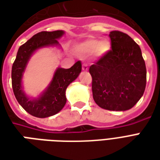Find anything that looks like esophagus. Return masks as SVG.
Segmentation results:
<instances>
[{"mask_svg": "<svg viewBox=\"0 0 160 160\" xmlns=\"http://www.w3.org/2000/svg\"><path fill=\"white\" fill-rule=\"evenodd\" d=\"M82 70H83V71H87V70H88V66H87V64H85V63H84L83 65H82Z\"/></svg>", "mask_w": 160, "mask_h": 160, "instance_id": "obj_1", "label": "esophagus"}]
</instances>
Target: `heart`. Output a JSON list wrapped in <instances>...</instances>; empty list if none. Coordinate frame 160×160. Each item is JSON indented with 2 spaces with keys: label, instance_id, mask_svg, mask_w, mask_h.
Listing matches in <instances>:
<instances>
[{
  "label": "heart",
  "instance_id": "heart-1",
  "mask_svg": "<svg viewBox=\"0 0 160 160\" xmlns=\"http://www.w3.org/2000/svg\"><path fill=\"white\" fill-rule=\"evenodd\" d=\"M111 42L108 40H102L99 42L95 38H91L80 43L78 49L84 55H91L95 53L96 56L101 57L106 55L111 50Z\"/></svg>",
  "mask_w": 160,
  "mask_h": 160
}]
</instances>
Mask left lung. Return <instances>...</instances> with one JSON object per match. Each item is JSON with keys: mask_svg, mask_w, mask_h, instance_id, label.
I'll list each match as a JSON object with an SVG mask.
<instances>
[{"mask_svg": "<svg viewBox=\"0 0 160 160\" xmlns=\"http://www.w3.org/2000/svg\"><path fill=\"white\" fill-rule=\"evenodd\" d=\"M111 49L89 68L95 103L104 110L127 111L140 100L147 68L140 46L128 34L112 31Z\"/></svg>", "mask_w": 160, "mask_h": 160, "instance_id": "left-lung-1", "label": "left lung"}]
</instances>
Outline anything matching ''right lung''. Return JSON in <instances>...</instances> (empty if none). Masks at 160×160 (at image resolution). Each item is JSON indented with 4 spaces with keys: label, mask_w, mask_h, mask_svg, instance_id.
Instances as JSON below:
<instances>
[{
    "label": "right lung",
    "mask_w": 160,
    "mask_h": 160,
    "mask_svg": "<svg viewBox=\"0 0 160 160\" xmlns=\"http://www.w3.org/2000/svg\"><path fill=\"white\" fill-rule=\"evenodd\" d=\"M64 34L63 31L41 32L35 34L19 47L12 67V87L19 104L29 114L36 118H44L58 113L66 104L67 87L79 76L81 62L78 61L70 68H58L45 92L38 98L30 99L23 92L21 79L26 64L33 52L46 46L59 45L58 38Z\"/></svg>",
    "instance_id": "right-lung-1"
}]
</instances>
